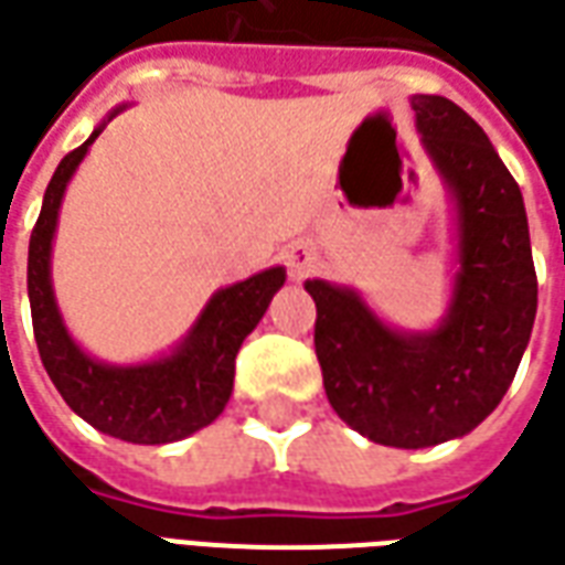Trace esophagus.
Listing matches in <instances>:
<instances>
[{"label":"esophagus","mask_w":565,"mask_h":565,"mask_svg":"<svg viewBox=\"0 0 565 565\" xmlns=\"http://www.w3.org/2000/svg\"><path fill=\"white\" fill-rule=\"evenodd\" d=\"M284 263H287V269L294 275L296 281H302V278H309L311 271L321 266V256H318V247L306 238H299V242L287 244V250H284Z\"/></svg>","instance_id":"esophagus-1"}]
</instances>
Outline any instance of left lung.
<instances>
[{
  "mask_svg": "<svg viewBox=\"0 0 565 565\" xmlns=\"http://www.w3.org/2000/svg\"><path fill=\"white\" fill-rule=\"evenodd\" d=\"M413 109L456 204L459 271L447 318L428 333H404L351 287L306 281L327 401L358 434L401 449L437 447L487 419L514 382L539 309L530 223L511 171L461 106L416 94Z\"/></svg>",
  "mask_w": 565,
  "mask_h": 565,
  "instance_id": "8db88e82",
  "label": "left lung"
}]
</instances>
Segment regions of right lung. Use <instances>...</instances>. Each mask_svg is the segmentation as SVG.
Here are the masks:
<instances>
[{"mask_svg":"<svg viewBox=\"0 0 565 565\" xmlns=\"http://www.w3.org/2000/svg\"><path fill=\"white\" fill-rule=\"evenodd\" d=\"M121 109L125 106L113 109L109 118L118 116ZM104 125L78 149L63 156L45 189L42 214L30 235L26 290L35 345L54 388L61 392L70 409L97 431L128 444H173L201 431L226 409L235 382V354L266 315L271 296L281 290L287 275L281 266H275L247 281L216 290L195 327L189 330V337L159 361L113 366L85 354L63 327L61 309L54 302L51 242L66 183L73 180L78 161L85 159L88 146L104 131Z\"/></svg>","mask_w":565,"mask_h":565,"instance_id":"add662e5","label":"right lung"}]
</instances>
